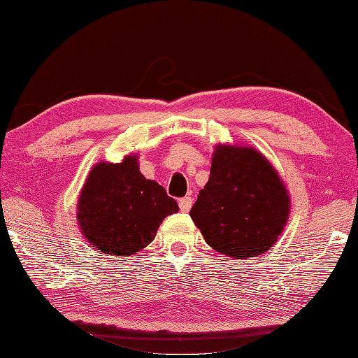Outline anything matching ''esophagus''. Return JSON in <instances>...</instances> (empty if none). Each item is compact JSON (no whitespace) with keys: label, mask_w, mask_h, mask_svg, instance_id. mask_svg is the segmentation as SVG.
I'll use <instances>...</instances> for the list:
<instances>
[{"label":"esophagus","mask_w":358,"mask_h":358,"mask_svg":"<svg viewBox=\"0 0 358 358\" xmlns=\"http://www.w3.org/2000/svg\"><path fill=\"white\" fill-rule=\"evenodd\" d=\"M191 206H192V197H181V199L178 201V207L181 212H189L191 210Z\"/></svg>","instance_id":"34e87169"}]
</instances>
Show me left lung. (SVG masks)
<instances>
[{
    "label": "left lung",
    "instance_id": "left-lung-1",
    "mask_svg": "<svg viewBox=\"0 0 358 358\" xmlns=\"http://www.w3.org/2000/svg\"><path fill=\"white\" fill-rule=\"evenodd\" d=\"M288 212L285 186L266 157L253 148L218 146L189 215L210 247L245 259L274 245Z\"/></svg>",
    "mask_w": 358,
    "mask_h": 358
}]
</instances>
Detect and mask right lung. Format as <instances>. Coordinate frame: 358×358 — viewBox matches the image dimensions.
<instances>
[{
    "label": "right lung",
    "mask_w": 358,
    "mask_h": 358,
    "mask_svg": "<svg viewBox=\"0 0 358 358\" xmlns=\"http://www.w3.org/2000/svg\"><path fill=\"white\" fill-rule=\"evenodd\" d=\"M177 212V201L140 173L135 156L119 164H97L78 202L84 237L101 253L117 257L145 248L156 237L162 220Z\"/></svg>",
    "instance_id": "add662e5"
}]
</instances>
